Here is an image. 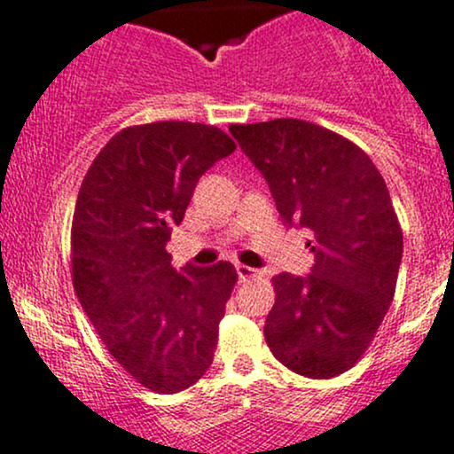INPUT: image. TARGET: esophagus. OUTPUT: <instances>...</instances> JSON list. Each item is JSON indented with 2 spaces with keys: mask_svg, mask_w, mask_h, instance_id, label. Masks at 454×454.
<instances>
[{
  "mask_svg": "<svg viewBox=\"0 0 454 454\" xmlns=\"http://www.w3.org/2000/svg\"><path fill=\"white\" fill-rule=\"evenodd\" d=\"M237 274H239V280H243V283H246V280L254 278V276L259 274V271H256L254 267H250V265H237Z\"/></svg>",
  "mask_w": 454,
  "mask_h": 454,
  "instance_id": "obj_1",
  "label": "esophagus"
}]
</instances>
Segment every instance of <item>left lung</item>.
I'll use <instances>...</instances> for the list:
<instances>
[{
  "label": "left lung",
  "mask_w": 454,
  "mask_h": 454,
  "mask_svg": "<svg viewBox=\"0 0 454 454\" xmlns=\"http://www.w3.org/2000/svg\"><path fill=\"white\" fill-rule=\"evenodd\" d=\"M289 226L309 231V276L283 271L265 319L271 355L295 374L333 379L364 356L394 300L403 231L370 156L302 119L231 126Z\"/></svg>",
  "instance_id": "8db88e82"
}]
</instances>
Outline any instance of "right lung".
Wrapping results in <instances>:
<instances>
[{
  "label": "right lung",
  "mask_w": 454,
  "mask_h": 454,
  "mask_svg": "<svg viewBox=\"0 0 454 454\" xmlns=\"http://www.w3.org/2000/svg\"><path fill=\"white\" fill-rule=\"evenodd\" d=\"M235 147L204 123L123 128L95 156L75 200V294L114 361L156 394L191 387L213 364L235 265L176 271L165 246L200 176Z\"/></svg>",
  "instance_id": "obj_1"
}]
</instances>
